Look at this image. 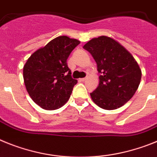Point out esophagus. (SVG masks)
Masks as SVG:
<instances>
[{"instance_id":"obj_1","label":"esophagus","mask_w":157,"mask_h":157,"mask_svg":"<svg viewBox=\"0 0 157 157\" xmlns=\"http://www.w3.org/2000/svg\"><path fill=\"white\" fill-rule=\"evenodd\" d=\"M86 79L87 78H80V79H79V80H80V81H82V82H84V81H85V80H86Z\"/></svg>"}]
</instances>
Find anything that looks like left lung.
Masks as SVG:
<instances>
[{
    "instance_id": "obj_1",
    "label": "left lung",
    "mask_w": 157,
    "mask_h": 157,
    "mask_svg": "<svg viewBox=\"0 0 157 157\" xmlns=\"http://www.w3.org/2000/svg\"><path fill=\"white\" fill-rule=\"evenodd\" d=\"M83 48L97 64L99 84L90 93L92 101L105 110H115L127 103L138 88L141 70L132 54L107 36L93 38Z\"/></svg>"
}]
</instances>
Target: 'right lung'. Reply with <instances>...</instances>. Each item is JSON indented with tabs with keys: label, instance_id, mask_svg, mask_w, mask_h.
Here are the masks:
<instances>
[{
	"label": "right lung",
	"instance_id": "add662e5",
	"mask_svg": "<svg viewBox=\"0 0 157 157\" xmlns=\"http://www.w3.org/2000/svg\"><path fill=\"white\" fill-rule=\"evenodd\" d=\"M80 43L68 36H58L34 52L24 65L26 89L43 109H58L69 100L77 80L71 77L67 59Z\"/></svg>",
	"mask_w": 157,
	"mask_h": 157
}]
</instances>
